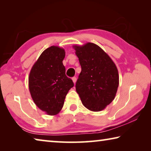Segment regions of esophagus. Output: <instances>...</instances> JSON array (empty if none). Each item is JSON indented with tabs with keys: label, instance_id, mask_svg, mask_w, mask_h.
Wrapping results in <instances>:
<instances>
[{
	"label": "esophagus",
	"instance_id": "esophagus-1",
	"mask_svg": "<svg viewBox=\"0 0 151 151\" xmlns=\"http://www.w3.org/2000/svg\"><path fill=\"white\" fill-rule=\"evenodd\" d=\"M72 80H73V83L75 84L76 82V77H73V78H72Z\"/></svg>",
	"mask_w": 151,
	"mask_h": 151
}]
</instances>
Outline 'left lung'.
<instances>
[{
	"instance_id": "left-lung-1",
	"label": "left lung",
	"mask_w": 151,
	"mask_h": 151,
	"mask_svg": "<svg viewBox=\"0 0 151 151\" xmlns=\"http://www.w3.org/2000/svg\"><path fill=\"white\" fill-rule=\"evenodd\" d=\"M81 66L76 91L91 111H103L114 100L119 84L118 69L111 57L94 43L73 46Z\"/></svg>"
}]
</instances>
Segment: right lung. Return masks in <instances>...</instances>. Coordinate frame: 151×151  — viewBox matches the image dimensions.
I'll return each mask as SVG.
<instances>
[{
  "mask_svg": "<svg viewBox=\"0 0 151 151\" xmlns=\"http://www.w3.org/2000/svg\"><path fill=\"white\" fill-rule=\"evenodd\" d=\"M65 57L64 48L51 46L42 52L29 73V88L32 100L48 115L59 113L66 94L74 86L65 75Z\"/></svg>",
  "mask_w": 151,
  "mask_h": 151,
  "instance_id": "1",
  "label": "right lung"
}]
</instances>
